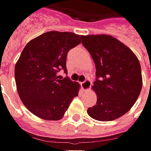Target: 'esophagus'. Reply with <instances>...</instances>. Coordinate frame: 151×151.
<instances>
[{
	"label": "esophagus",
	"mask_w": 151,
	"mask_h": 151,
	"mask_svg": "<svg viewBox=\"0 0 151 151\" xmlns=\"http://www.w3.org/2000/svg\"><path fill=\"white\" fill-rule=\"evenodd\" d=\"M81 86H82V88H83L85 91H89L90 87H91V81L88 80V79H86L84 82L81 83Z\"/></svg>",
	"instance_id": "obj_1"
}]
</instances>
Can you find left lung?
Instances as JSON below:
<instances>
[{
    "mask_svg": "<svg viewBox=\"0 0 151 151\" xmlns=\"http://www.w3.org/2000/svg\"><path fill=\"white\" fill-rule=\"evenodd\" d=\"M81 38L96 68L92 88L97 102L87 112L98 121L116 120L132 108L140 94L143 80L139 61L127 45L111 35Z\"/></svg>",
    "mask_w": 151,
    "mask_h": 151,
    "instance_id": "left-lung-1",
    "label": "left lung"
}]
</instances>
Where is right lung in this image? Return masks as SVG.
Wrapping results in <instances>:
<instances>
[{
	"label": "right lung",
	"mask_w": 151,
	"mask_h": 151,
	"mask_svg": "<svg viewBox=\"0 0 151 151\" xmlns=\"http://www.w3.org/2000/svg\"><path fill=\"white\" fill-rule=\"evenodd\" d=\"M81 39L71 32L50 31L30 40L23 50L15 65L17 89L23 105L38 117L62 119L78 95L79 83L60 78L58 72H68V52Z\"/></svg>",
	"instance_id": "add662e5"
}]
</instances>
